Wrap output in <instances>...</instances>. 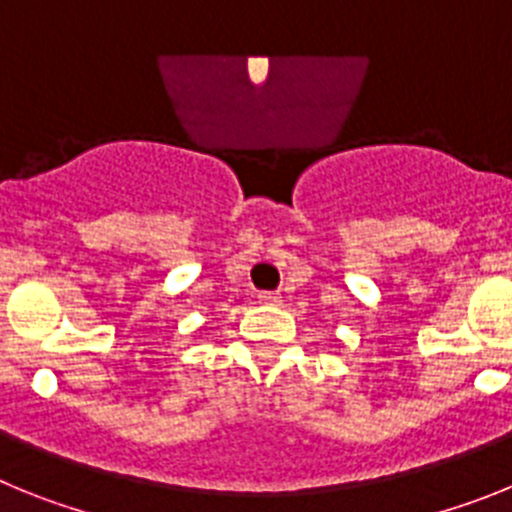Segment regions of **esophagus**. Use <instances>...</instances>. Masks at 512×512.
<instances>
[{"mask_svg": "<svg viewBox=\"0 0 512 512\" xmlns=\"http://www.w3.org/2000/svg\"><path fill=\"white\" fill-rule=\"evenodd\" d=\"M259 302H264V305H279L282 295L279 292H259Z\"/></svg>", "mask_w": 512, "mask_h": 512, "instance_id": "34e87169", "label": "esophagus"}]
</instances>
